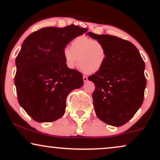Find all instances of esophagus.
<instances>
[{"instance_id":"1","label":"esophagus","mask_w":160,"mask_h":160,"mask_svg":"<svg viewBox=\"0 0 160 160\" xmlns=\"http://www.w3.org/2000/svg\"><path fill=\"white\" fill-rule=\"evenodd\" d=\"M83 80H84V82H87V80H88V78H87V76H83Z\"/></svg>"}]
</instances>
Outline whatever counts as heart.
<instances>
[{
	"instance_id": "heart-1",
	"label": "heart",
	"mask_w": 160,
	"mask_h": 160,
	"mask_svg": "<svg viewBox=\"0 0 160 160\" xmlns=\"http://www.w3.org/2000/svg\"><path fill=\"white\" fill-rule=\"evenodd\" d=\"M65 62L70 68L78 64L87 73H96L103 68L108 58L102 43L86 36H78L71 41L69 49L63 51Z\"/></svg>"
}]
</instances>
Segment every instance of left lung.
I'll return each instance as SVG.
<instances>
[{
    "instance_id": "left-lung-1",
    "label": "left lung",
    "mask_w": 160,
    "mask_h": 160,
    "mask_svg": "<svg viewBox=\"0 0 160 160\" xmlns=\"http://www.w3.org/2000/svg\"><path fill=\"white\" fill-rule=\"evenodd\" d=\"M87 34L102 43L108 52L103 68L88 77L95 86L92 99L96 115L109 125H124L143 103L145 63L130 41L110 35Z\"/></svg>"
}]
</instances>
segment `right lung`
I'll return each instance as SVG.
<instances>
[{
    "mask_svg": "<svg viewBox=\"0 0 160 160\" xmlns=\"http://www.w3.org/2000/svg\"><path fill=\"white\" fill-rule=\"evenodd\" d=\"M87 31L75 25L43 28L22 44L15 61L14 84L19 105L35 121L50 122L62 117L68 95L82 87V74L67 66L63 51Z\"/></svg>",
    "mask_w": 160,
    "mask_h": 160,
    "instance_id": "right-lung-1",
    "label": "right lung"
}]
</instances>
